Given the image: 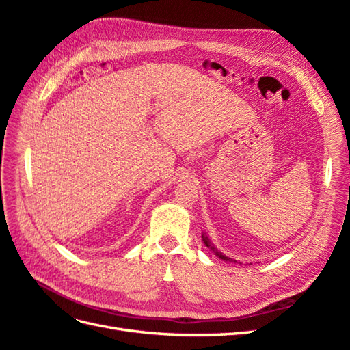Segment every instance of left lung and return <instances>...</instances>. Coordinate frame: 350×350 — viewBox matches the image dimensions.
<instances>
[{
    "label": "left lung",
    "instance_id": "obj_1",
    "mask_svg": "<svg viewBox=\"0 0 350 350\" xmlns=\"http://www.w3.org/2000/svg\"><path fill=\"white\" fill-rule=\"evenodd\" d=\"M201 238H203V242H204V245L207 247V248H210L211 251H213L215 254H216V256L219 257V258H221V260H225V261H234L235 262V260H232V258H229V257H226V256H224V254H221L215 245H213V243H211L210 242V239L207 238V235L206 234H203V235H201Z\"/></svg>",
    "mask_w": 350,
    "mask_h": 350
}]
</instances>
